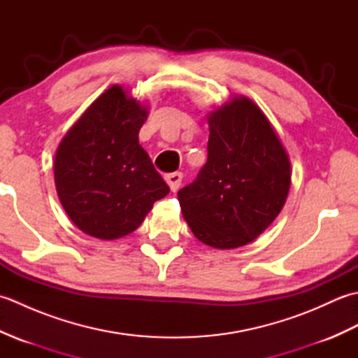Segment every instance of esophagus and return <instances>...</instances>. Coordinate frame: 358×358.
<instances>
[{"label":"esophagus","mask_w":358,"mask_h":358,"mask_svg":"<svg viewBox=\"0 0 358 358\" xmlns=\"http://www.w3.org/2000/svg\"><path fill=\"white\" fill-rule=\"evenodd\" d=\"M164 180H166V183L169 185V187H171V191H178V187H180V185H181V180H183V173L181 172H172V173H167L166 177H164Z\"/></svg>","instance_id":"esophagus-1"}]
</instances>
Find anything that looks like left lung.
I'll use <instances>...</instances> for the list:
<instances>
[{"mask_svg": "<svg viewBox=\"0 0 358 358\" xmlns=\"http://www.w3.org/2000/svg\"><path fill=\"white\" fill-rule=\"evenodd\" d=\"M208 120V162L191 185L180 189L178 201L204 245L240 248L283 209L291 163L269 120L249 98H232Z\"/></svg>", "mask_w": 358, "mask_h": 358, "instance_id": "8db88e82", "label": "left lung"}]
</instances>
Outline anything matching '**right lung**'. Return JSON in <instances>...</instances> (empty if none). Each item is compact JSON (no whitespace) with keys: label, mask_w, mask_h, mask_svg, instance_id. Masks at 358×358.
Returning a JSON list of instances; mask_svg holds the SVG:
<instances>
[{"label":"right lung","mask_w":358,"mask_h":358,"mask_svg":"<svg viewBox=\"0 0 358 358\" xmlns=\"http://www.w3.org/2000/svg\"><path fill=\"white\" fill-rule=\"evenodd\" d=\"M146 118V108L112 86L59 143L53 166L59 201L75 226L95 238L134 232L169 194L138 143Z\"/></svg>","instance_id":"add662e5"}]
</instances>
